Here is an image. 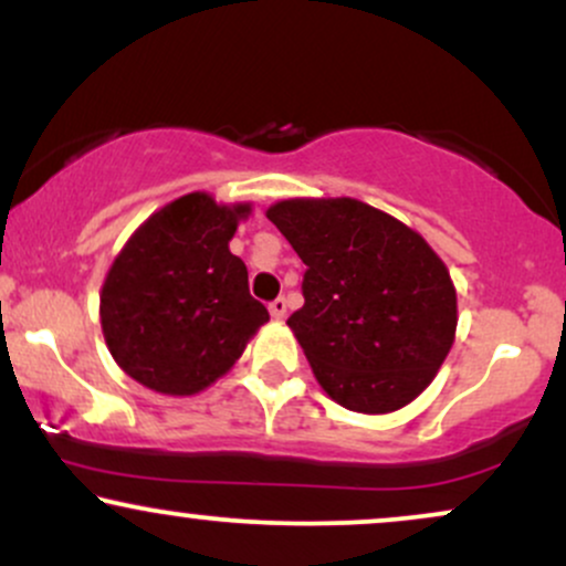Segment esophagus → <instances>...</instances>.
<instances>
[{"instance_id": "esophagus-1", "label": "esophagus", "mask_w": 566, "mask_h": 566, "mask_svg": "<svg viewBox=\"0 0 566 566\" xmlns=\"http://www.w3.org/2000/svg\"><path fill=\"white\" fill-rule=\"evenodd\" d=\"M269 311L274 319H284V316H287V301H284V297H276V301L269 305Z\"/></svg>"}]
</instances>
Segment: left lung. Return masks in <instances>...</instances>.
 I'll use <instances>...</instances> for the list:
<instances>
[{
    "instance_id": "left-lung-1",
    "label": "left lung",
    "mask_w": 566,
    "mask_h": 566,
    "mask_svg": "<svg viewBox=\"0 0 566 566\" xmlns=\"http://www.w3.org/2000/svg\"><path fill=\"white\" fill-rule=\"evenodd\" d=\"M265 218L305 263L287 324L329 399L396 412L431 386L458 327L450 271L431 244L359 199H282Z\"/></svg>"
}]
</instances>
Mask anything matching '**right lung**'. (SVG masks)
Segmentation results:
<instances>
[{
	"mask_svg": "<svg viewBox=\"0 0 566 566\" xmlns=\"http://www.w3.org/2000/svg\"><path fill=\"white\" fill-rule=\"evenodd\" d=\"M250 201L218 205L193 191L135 229L101 290V327L114 361L140 386L193 396L237 365L269 311L250 295L229 250Z\"/></svg>",
	"mask_w": 566,
	"mask_h": 566,
	"instance_id": "1",
	"label": "right lung"
}]
</instances>
